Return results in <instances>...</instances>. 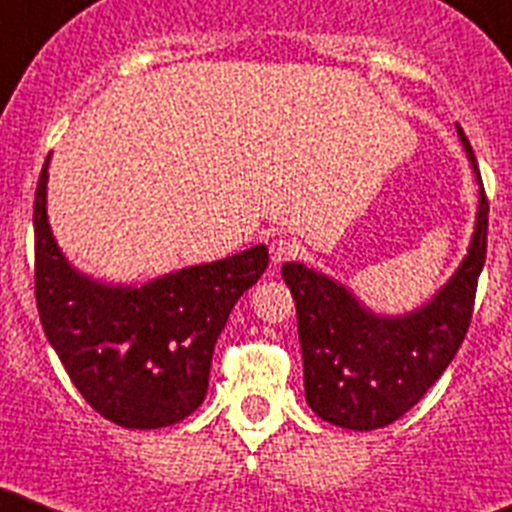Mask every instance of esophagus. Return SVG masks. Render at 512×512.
Listing matches in <instances>:
<instances>
[{
	"mask_svg": "<svg viewBox=\"0 0 512 512\" xmlns=\"http://www.w3.org/2000/svg\"><path fill=\"white\" fill-rule=\"evenodd\" d=\"M270 257H273L275 265H283V262L296 260L298 257V245L296 242H290V239H273V245H270Z\"/></svg>",
	"mask_w": 512,
	"mask_h": 512,
	"instance_id": "34e87169",
	"label": "esophagus"
}]
</instances>
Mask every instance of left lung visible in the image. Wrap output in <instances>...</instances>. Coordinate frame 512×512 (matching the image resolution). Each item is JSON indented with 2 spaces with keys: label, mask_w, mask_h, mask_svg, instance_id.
I'll list each match as a JSON object with an SVG mask.
<instances>
[{
  "label": "left lung",
  "mask_w": 512,
  "mask_h": 512,
  "mask_svg": "<svg viewBox=\"0 0 512 512\" xmlns=\"http://www.w3.org/2000/svg\"><path fill=\"white\" fill-rule=\"evenodd\" d=\"M457 132L482 181L459 124ZM487 219L490 204L480 188L477 227L457 275L428 306L398 319L365 311L334 280L285 262L283 280L298 313L303 388L316 416L352 431H372L398 421L426 395L467 336L487 257Z\"/></svg>",
  "instance_id": "obj_1"
}]
</instances>
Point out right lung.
Segmentation results:
<instances>
[{
    "instance_id": "right-lung-1",
    "label": "right lung",
    "mask_w": 512,
    "mask_h": 512,
    "mask_svg": "<svg viewBox=\"0 0 512 512\" xmlns=\"http://www.w3.org/2000/svg\"><path fill=\"white\" fill-rule=\"evenodd\" d=\"M48 160L35 188V303L48 342L96 413L124 428H160L206 398L214 344L239 296L265 273V245L170 273L142 288L78 275L45 216Z\"/></svg>"
}]
</instances>
